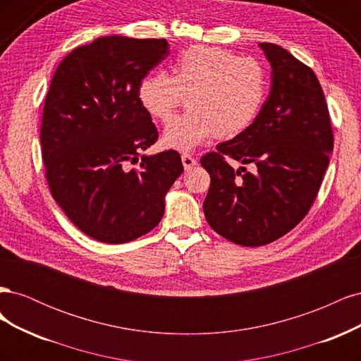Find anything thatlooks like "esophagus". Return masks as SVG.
I'll return each mask as SVG.
<instances>
[{
    "label": "esophagus",
    "mask_w": 361,
    "mask_h": 361,
    "mask_svg": "<svg viewBox=\"0 0 361 361\" xmlns=\"http://www.w3.org/2000/svg\"><path fill=\"white\" fill-rule=\"evenodd\" d=\"M182 164H183L185 170H190V169H192L195 166V164H197V159H195L190 154H182Z\"/></svg>",
    "instance_id": "1"
}]
</instances>
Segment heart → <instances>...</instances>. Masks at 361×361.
Segmentation results:
<instances>
[{
    "label": "heart",
    "mask_w": 361,
    "mask_h": 361,
    "mask_svg": "<svg viewBox=\"0 0 361 361\" xmlns=\"http://www.w3.org/2000/svg\"><path fill=\"white\" fill-rule=\"evenodd\" d=\"M185 96L190 110L169 125L164 146L191 150L214 135L231 140L257 117L265 97V71L251 57L197 45L180 54L173 75L149 73L138 84L141 106L161 123L170 122Z\"/></svg>",
    "instance_id": "b5f03b06"
}]
</instances>
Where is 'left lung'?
<instances>
[{"label": "left lung", "mask_w": 361, "mask_h": 361, "mask_svg": "<svg viewBox=\"0 0 361 361\" xmlns=\"http://www.w3.org/2000/svg\"><path fill=\"white\" fill-rule=\"evenodd\" d=\"M260 48L272 69L268 99L247 130L200 159L211 176L206 221L244 247L276 241L307 215L333 150L329 106L314 72L274 43ZM232 159L254 171L241 175L228 164Z\"/></svg>", "instance_id": "8db88e82"}]
</instances>
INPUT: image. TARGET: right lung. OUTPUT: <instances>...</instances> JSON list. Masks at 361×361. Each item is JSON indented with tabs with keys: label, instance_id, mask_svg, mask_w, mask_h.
<instances>
[{
	"label": "right lung",
	"instance_id": "right-lung-1",
	"mask_svg": "<svg viewBox=\"0 0 361 361\" xmlns=\"http://www.w3.org/2000/svg\"><path fill=\"white\" fill-rule=\"evenodd\" d=\"M170 54L166 39L97 37L75 48L52 76L40 143L54 200L96 241L125 244L157 227L180 155L141 152L158 140L138 84Z\"/></svg>",
	"mask_w": 361,
	"mask_h": 361
}]
</instances>
